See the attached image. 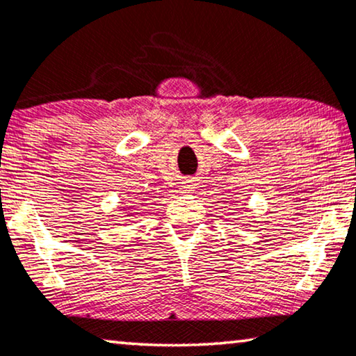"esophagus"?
I'll list each match as a JSON object with an SVG mask.
<instances>
[{
    "mask_svg": "<svg viewBox=\"0 0 356 356\" xmlns=\"http://www.w3.org/2000/svg\"><path fill=\"white\" fill-rule=\"evenodd\" d=\"M181 184H183V186L179 188V189H181L183 193H186V191H194V189H193V188H194V184H193L191 179H186V181H183Z\"/></svg>",
    "mask_w": 356,
    "mask_h": 356,
    "instance_id": "34e87169",
    "label": "esophagus"
}]
</instances>
